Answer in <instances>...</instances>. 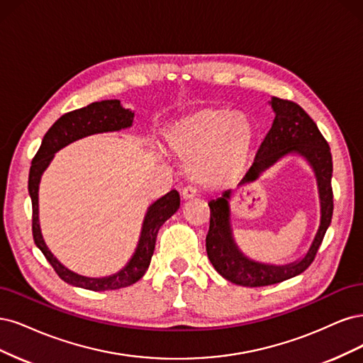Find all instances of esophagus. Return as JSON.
Returning <instances> with one entry per match:
<instances>
[{"label":"esophagus","instance_id":"34e87169","mask_svg":"<svg viewBox=\"0 0 363 363\" xmlns=\"http://www.w3.org/2000/svg\"><path fill=\"white\" fill-rule=\"evenodd\" d=\"M196 194H197V190L194 189V186H185L182 193H181L182 199H185V201H186V199H193Z\"/></svg>","mask_w":363,"mask_h":363}]
</instances>
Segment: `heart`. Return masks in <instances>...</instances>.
I'll list each match as a JSON object with an SVG mask.
<instances>
[{
	"label": "heart",
	"mask_w": 363,
	"mask_h": 363,
	"mask_svg": "<svg viewBox=\"0 0 363 363\" xmlns=\"http://www.w3.org/2000/svg\"><path fill=\"white\" fill-rule=\"evenodd\" d=\"M164 138L174 155L191 160L189 172L196 182L217 189L241 174L255 130L242 113L202 108L170 123Z\"/></svg>",
	"instance_id": "b5f03b06"
}]
</instances>
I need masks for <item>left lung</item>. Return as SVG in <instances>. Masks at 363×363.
<instances>
[{"mask_svg": "<svg viewBox=\"0 0 363 363\" xmlns=\"http://www.w3.org/2000/svg\"><path fill=\"white\" fill-rule=\"evenodd\" d=\"M272 107L276 113L273 125L256 152L252 167L244 174L240 185L255 181L261 172L274 164L279 158L291 154V152H297L311 162L315 174H317L321 199V223L309 252L301 261L284 267L264 265L242 256L232 240L229 223L230 191H225L217 201L209 202L211 217H209L206 235L208 258L216 270L229 282L250 288L284 282V280L305 272L317 256L333 216V162L329 143L320 133L317 123L297 102L273 96Z\"/></svg>", "mask_w": 363, "mask_h": 363, "instance_id": "left-lung-1", "label": "left lung"}]
</instances>
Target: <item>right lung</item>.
Listing matches in <instances>:
<instances>
[{"mask_svg": "<svg viewBox=\"0 0 363 363\" xmlns=\"http://www.w3.org/2000/svg\"><path fill=\"white\" fill-rule=\"evenodd\" d=\"M134 113L131 110L122 108L121 101L110 99L101 102H91L87 107L78 108L63 114L50 130L45 134L39 150L34 155L28 174V191L31 196L33 205V238L38 247L45 255L54 272L58 274L66 284L86 288L91 291H110L130 286L135 284L142 277L150 264V258L154 255L157 233L162 223L170 218L178 211L181 199L177 190H172L166 196H162L155 203H152L147 209V214L143 221L142 237L138 241V247L130 261L122 272L116 273L110 277L102 279H90L84 276H78L72 272H69L60 262H58L52 253L46 247V244L42 238L40 226H39V182L43 170L48 167L50 161L54 154L65 147L66 145L75 142L78 138H83L90 134L96 133H107V131H119L122 128L131 126Z\"/></svg>", "mask_w": 363, "mask_h": 363, "instance_id": "1", "label": "right lung"}]
</instances>
